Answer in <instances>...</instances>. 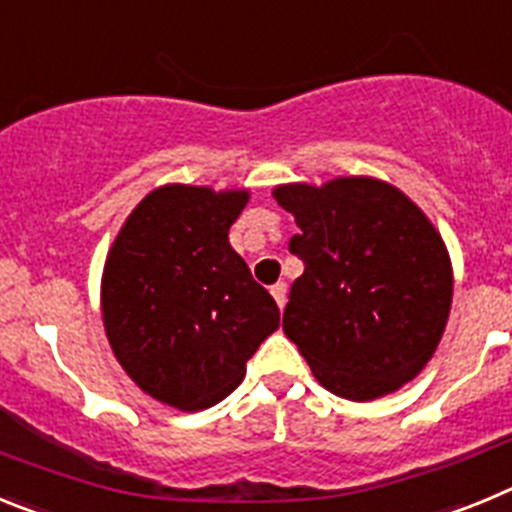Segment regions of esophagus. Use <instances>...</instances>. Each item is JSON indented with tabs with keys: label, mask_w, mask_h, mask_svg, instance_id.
<instances>
[{
	"label": "esophagus",
	"mask_w": 512,
	"mask_h": 512,
	"mask_svg": "<svg viewBox=\"0 0 512 512\" xmlns=\"http://www.w3.org/2000/svg\"><path fill=\"white\" fill-rule=\"evenodd\" d=\"M271 297H274V302L279 305V310H284V305H287V284H274V287H271Z\"/></svg>",
	"instance_id": "34e87169"
}]
</instances>
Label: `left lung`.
<instances>
[{
    "label": "left lung",
    "instance_id": "obj_1",
    "mask_svg": "<svg viewBox=\"0 0 512 512\" xmlns=\"http://www.w3.org/2000/svg\"><path fill=\"white\" fill-rule=\"evenodd\" d=\"M300 233L305 264L282 328L325 390L354 402L392 395L436 354L449 323L454 269L436 225L374 176L274 187Z\"/></svg>",
    "mask_w": 512,
    "mask_h": 512
}]
</instances>
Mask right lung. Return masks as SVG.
I'll return each mask as SVG.
<instances>
[{"label": "right lung", "instance_id": "add662e5", "mask_svg": "<svg viewBox=\"0 0 512 512\" xmlns=\"http://www.w3.org/2000/svg\"><path fill=\"white\" fill-rule=\"evenodd\" d=\"M248 189L164 184L135 205L102 271L112 354L153 400L194 413L228 397L279 328V307L230 248Z\"/></svg>", "mask_w": 512, "mask_h": 512}]
</instances>
